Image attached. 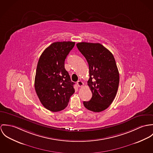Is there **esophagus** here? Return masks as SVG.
<instances>
[{
	"mask_svg": "<svg viewBox=\"0 0 153 153\" xmlns=\"http://www.w3.org/2000/svg\"><path fill=\"white\" fill-rule=\"evenodd\" d=\"M77 85H78L79 87H82V86H83V85H84V83H83V82H82L81 80L77 81Z\"/></svg>",
	"mask_w": 153,
	"mask_h": 153,
	"instance_id": "esophagus-1",
	"label": "esophagus"
}]
</instances>
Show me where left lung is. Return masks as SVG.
Returning a JSON list of instances; mask_svg holds the SVG:
<instances>
[{
  "label": "left lung",
  "instance_id": "1",
  "mask_svg": "<svg viewBox=\"0 0 153 153\" xmlns=\"http://www.w3.org/2000/svg\"><path fill=\"white\" fill-rule=\"evenodd\" d=\"M85 56L89 67L87 82L92 97L83 102L85 107L94 112H100L113 102L118 90L119 73L113 54L100 43L81 42L76 45Z\"/></svg>",
  "mask_w": 153,
  "mask_h": 153
}]
</instances>
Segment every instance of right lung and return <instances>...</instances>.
<instances>
[{
    "mask_svg": "<svg viewBox=\"0 0 153 153\" xmlns=\"http://www.w3.org/2000/svg\"><path fill=\"white\" fill-rule=\"evenodd\" d=\"M75 42H57L51 44L41 54L36 68L34 88L43 105L59 111L68 105L74 93V83L65 68V61Z\"/></svg>",
    "mask_w": 153,
    "mask_h": 153,
    "instance_id": "add662e5",
    "label": "right lung"
}]
</instances>
